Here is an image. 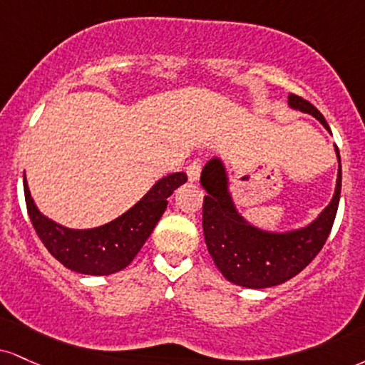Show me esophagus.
I'll return each instance as SVG.
<instances>
[{"label":"esophagus","instance_id":"1","mask_svg":"<svg viewBox=\"0 0 365 365\" xmlns=\"http://www.w3.org/2000/svg\"><path fill=\"white\" fill-rule=\"evenodd\" d=\"M200 170H202V165L200 161H194V163H190L187 166V177H188V182H197L200 177Z\"/></svg>","mask_w":365,"mask_h":365}]
</instances>
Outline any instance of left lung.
Here are the masks:
<instances>
[{
    "mask_svg": "<svg viewBox=\"0 0 365 365\" xmlns=\"http://www.w3.org/2000/svg\"><path fill=\"white\" fill-rule=\"evenodd\" d=\"M292 110L309 113L330 133L322 112L308 100L289 95ZM336 185L330 204L309 225L291 231H267L252 225L236 207L230 173L221 156H214L202 168L200 185L207 195L202 205V227L207 250L221 274L230 282L248 289H265L284 284L313 262L323 248L335 221L341 190L340 153Z\"/></svg>",
    "mask_w": 365,
    "mask_h": 365,
    "instance_id": "obj_1",
    "label": "left lung"
}]
</instances>
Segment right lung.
<instances>
[{
    "label": "right lung",
    "instance_id": "right-lung-1",
    "mask_svg": "<svg viewBox=\"0 0 365 365\" xmlns=\"http://www.w3.org/2000/svg\"><path fill=\"white\" fill-rule=\"evenodd\" d=\"M187 182L178 171L160 178L139 202L107 225L73 230L52 221L38 210L24 173V192L34 230L56 260L85 275H110L125 269L151 236L163 216L168 197Z\"/></svg>",
    "mask_w": 365,
    "mask_h": 365
}]
</instances>
